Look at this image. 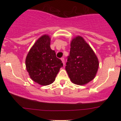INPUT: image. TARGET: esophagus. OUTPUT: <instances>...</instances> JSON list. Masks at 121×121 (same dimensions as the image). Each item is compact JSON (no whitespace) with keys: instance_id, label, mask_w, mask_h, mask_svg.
Here are the masks:
<instances>
[{"instance_id":"esophagus-1","label":"esophagus","mask_w":121,"mask_h":121,"mask_svg":"<svg viewBox=\"0 0 121 121\" xmlns=\"http://www.w3.org/2000/svg\"><path fill=\"white\" fill-rule=\"evenodd\" d=\"M61 60L62 61V62H63V64H65V61H64V58H63V57H62L61 58Z\"/></svg>"}]
</instances>
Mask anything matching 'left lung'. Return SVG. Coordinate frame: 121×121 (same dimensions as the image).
<instances>
[{
	"instance_id": "obj_1",
	"label": "left lung",
	"mask_w": 121,
	"mask_h": 121,
	"mask_svg": "<svg viewBox=\"0 0 121 121\" xmlns=\"http://www.w3.org/2000/svg\"><path fill=\"white\" fill-rule=\"evenodd\" d=\"M65 69L70 80L77 85H85L95 77L99 67L97 56L90 45L80 36L71 41Z\"/></svg>"
}]
</instances>
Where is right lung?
Listing matches in <instances>:
<instances>
[{"label": "right lung", "mask_w": 121, "mask_h": 121, "mask_svg": "<svg viewBox=\"0 0 121 121\" xmlns=\"http://www.w3.org/2000/svg\"><path fill=\"white\" fill-rule=\"evenodd\" d=\"M51 39L41 36L30 48L26 58V67L31 80L41 85L52 84L61 67V60L50 48Z\"/></svg>", "instance_id": "obj_1"}]
</instances>
